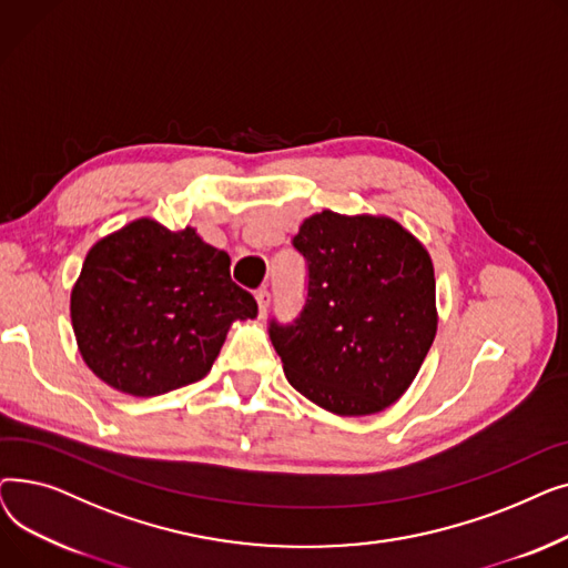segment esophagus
Segmentation results:
<instances>
[{"instance_id": "obj_1", "label": "esophagus", "mask_w": 568, "mask_h": 568, "mask_svg": "<svg viewBox=\"0 0 568 568\" xmlns=\"http://www.w3.org/2000/svg\"><path fill=\"white\" fill-rule=\"evenodd\" d=\"M255 300H257V313H260V317L266 313V308H268V304H272V292H268L266 287H260L257 292H255Z\"/></svg>"}]
</instances>
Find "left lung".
Here are the masks:
<instances>
[{
    "label": "left lung",
    "instance_id": "obj_1",
    "mask_svg": "<svg viewBox=\"0 0 568 568\" xmlns=\"http://www.w3.org/2000/svg\"><path fill=\"white\" fill-rule=\"evenodd\" d=\"M308 266L306 304L268 322L287 382L315 405L366 416L396 403L437 332L428 251L384 216L306 219L292 239Z\"/></svg>",
    "mask_w": 568,
    "mask_h": 568
}]
</instances>
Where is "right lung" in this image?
Wrapping results in <instances>:
<instances>
[{"label":"right lung","instance_id":"right-lung-1","mask_svg":"<svg viewBox=\"0 0 568 568\" xmlns=\"http://www.w3.org/2000/svg\"><path fill=\"white\" fill-rule=\"evenodd\" d=\"M257 315L230 278V255L193 227L129 223L87 253L71 292L84 364L112 389L161 396L212 371L234 320Z\"/></svg>","mask_w":568,"mask_h":568}]
</instances>
